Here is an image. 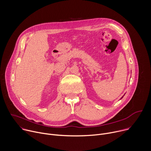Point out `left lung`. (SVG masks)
<instances>
[{"label": "left lung", "instance_id": "left-lung-1", "mask_svg": "<svg viewBox=\"0 0 151 151\" xmlns=\"http://www.w3.org/2000/svg\"><path fill=\"white\" fill-rule=\"evenodd\" d=\"M124 97V96H122V97H121V99H122V97Z\"/></svg>", "mask_w": 151, "mask_h": 151}]
</instances>
